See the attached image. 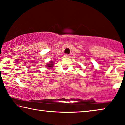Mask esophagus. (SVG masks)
<instances>
[{"label": "esophagus", "mask_w": 125, "mask_h": 125, "mask_svg": "<svg viewBox=\"0 0 125 125\" xmlns=\"http://www.w3.org/2000/svg\"><path fill=\"white\" fill-rule=\"evenodd\" d=\"M70 56L69 55H68V54L64 55V57H65V58H70Z\"/></svg>", "instance_id": "obj_1"}]
</instances>
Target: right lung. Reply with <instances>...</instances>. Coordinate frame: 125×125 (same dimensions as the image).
<instances>
[{
	"mask_svg": "<svg viewBox=\"0 0 125 125\" xmlns=\"http://www.w3.org/2000/svg\"><path fill=\"white\" fill-rule=\"evenodd\" d=\"M53 66H54L53 62L50 61V63H48L47 64V65H46V67H47L48 69H52V67H53Z\"/></svg>",
	"mask_w": 125,
	"mask_h": 125,
	"instance_id": "1",
	"label": "right lung"
}]
</instances>
